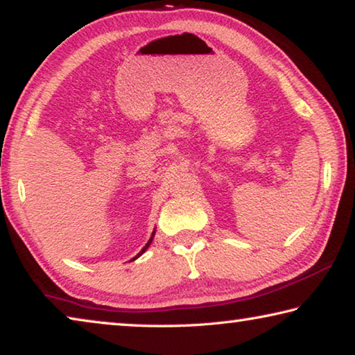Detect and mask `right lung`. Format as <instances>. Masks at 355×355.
Masks as SVG:
<instances>
[{
	"mask_svg": "<svg viewBox=\"0 0 355 355\" xmlns=\"http://www.w3.org/2000/svg\"><path fill=\"white\" fill-rule=\"evenodd\" d=\"M153 235H155V232H153ZM153 235H152V238H150V239H148V243H147L146 245H144V249H142V250L139 252V254H137V255H136V257L133 258V260H136V258H137V257H141V255L144 254V252H146V250H147V248H148V245H150V243H152V239H153Z\"/></svg>",
	"mask_w": 355,
	"mask_h": 355,
	"instance_id": "obj_1",
	"label": "right lung"
}]
</instances>
